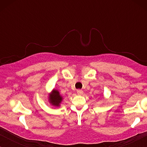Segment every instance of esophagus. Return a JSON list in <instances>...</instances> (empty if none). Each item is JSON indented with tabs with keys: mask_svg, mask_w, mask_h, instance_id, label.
I'll return each mask as SVG.
<instances>
[{
	"mask_svg": "<svg viewBox=\"0 0 147 147\" xmlns=\"http://www.w3.org/2000/svg\"><path fill=\"white\" fill-rule=\"evenodd\" d=\"M77 93L78 95H82V94H83V91H82V90H77Z\"/></svg>",
	"mask_w": 147,
	"mask_h": 147,
	"instance_id": "esophagus-1",
	"label": "esophagus"
}]
</instances>
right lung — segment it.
I'll return each instance as SVG.
<instances>
[{
	"label": "right lung",
	"mask_w": 147,
	"mask_h": 147,
	"mask_svg": "<svg viewBox=\"0 0 147 147\" xmlns=\"http://www.w3.org/2000/svg\"><path fill=\"white\" fill-rule=\"evenodd\" d=\"M49 100L53 105L57 106L59 105L60 102H61L62 98L61 96H60L59 92L57 90H54L51 95L49 96Z\"/></svg>",
	"instance_id": "right-lung-1"
}]
</instances>
